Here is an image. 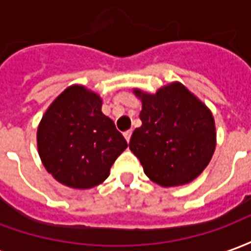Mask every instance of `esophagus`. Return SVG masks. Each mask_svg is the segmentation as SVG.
Wrapping results in <instances>:
<instances>
[{
    "label": "esophagus",
    "instance_id": "1",
    "mask_svg": "<svg viewBox=\"0 0 251 251\" xmlns=\"http://www.w3.org/2000/svg\"><path fill=\"white\" fill-rule=\"evenodd\" d=\"M124 136H125L126 141H127V142L130 141V137H131V130H127V131H125V133H124Z\"/></svg>",
    "mask_w": 251,
    "mask_h": 251
}]
</instances>
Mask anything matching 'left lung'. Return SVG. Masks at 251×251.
<instances>
[{"label":"left lung","instance_id":"obj_1","mask_svg":"<svg viewBox=\"0 0 251 251\" xmlns=\"http://www.w3.org/2000/svg\"><path fill=\"white\" fill-rule=\"evenodd\" d=\"M142 102L141 127L129 142L144 172L161 187L187 184L210 163L216 144L210 109L179 82L156 94L134 90Z\"/></svg>","mask_w":251,"mask_h":251}]
</instances>
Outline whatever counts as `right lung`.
Returning a JSON list of instances; mask_svg holds the SVG:
<instances>
[{
  "mask_svg": "<svg viewBox=\"0 0 251 251\" xmlns=\"http://www.w3.org/2000/svg\"><path fill=\"white\" fill-rule=\"evenodd\" d=\"M127 148L114 122L102 113V99L83 86H71L41 118L37 149L46 169L62 184L93 188Z\"/></svg>",
  "mask_w": 251,
  "mask_h": 251,
  "instance_id": "add662e5",
  "label": "right lung"
}]
</instances>
